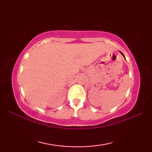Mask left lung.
<instances>
[{
  "label": "left lung",
  "instance_id": "8db88e82",
  "mask_svg": "<svg viewBox=\"0 0 152 152\" xmlns=\"http://www.w3.org/2000/svg\"><path fill=\"white\" fill-rule=\"evenodd\" d=\"M121 54H122V55H123V56H124V54H123V53H121Z\"/></svg>",
  "mask_w": 152,
  "mask_h": 152
}]
</instances>
